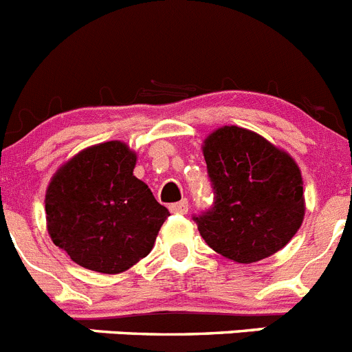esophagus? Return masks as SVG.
Returning a JSON list of instances; mask_svg holds the SVG:
<instances>
[{
  "label": "esophagus",
  "instance_id": "34e87169",
  "mask_svg": "<svg viewBox=\"0 0 352 352\" xmlns=\"http://www.w3.org/2000/svg\"><path fill=\"white\" fill-rule=\"evenodd\" d=\"M188 208H190V204H188V201H186V199H183V201H179V203L170 204L169 210L173 211V213L186 214V213H188Z\"/></svg>",
  "mask_w": 352,
  "mask_h": 352
}]
</instances>
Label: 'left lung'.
Masks as SVG:
<instances>
[{
    "label": "left lung",
    "mask_w": 352,
    "mask_h": 352,
    "mask_svg": "<svg viewBox=\"0 0 352 352\" xmlns=\"http://www.w3.org/2000/svg\"><path fill=\"white\" fill-rule=\"evenodd\" d=\"M213 206L194 217L203 239L236 263L284 248L305 217L303 179L292 157L259 133L222 126L203 146Z\"/></svg>",
    "instance_id": "1"
}]
</instances>
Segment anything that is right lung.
<instances>
[{"label":"right lung","mask_w":352,"mask_h":352,"mask_svg":"<svg viewBox=\"0 0 352 352\" xmlns=\"http://www.w3.org/2000/svg\"><path fill=\"white\" fill-rule=\"evenodd\" d=\"M138 155L121 141L82 149L56 170L45 194L47 231L74 263L121 273L151 252L169 217L133 176Z\"/></svg>","instance_id":"right-lung-1"}]
</instances>
